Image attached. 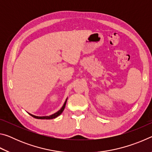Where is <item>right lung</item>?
<instances>
[{"label":"right lung","mask_w":152,"mask_h":152,"mask_svg":"<svg viewBox=\"0 0 152 152\" xmlns=\"http://www.w3.org/2000/svg\"><path fill=\"white\" fill-rule=\"evenodd\" d=\"M66 101H67V99L66 100L65 102H64V104L63 105V107L61 108V109L60 110H58L57 113H54V114L50 115V116H45V117H37V116H35V115H33L31 114H29L31 116H32L33 117L35 118V119H54V118L58 117L59 115H61V113L63 112V110L65 109V107H66Z\"/></svg>","instance_id":"obj_1"}]
</instances>
